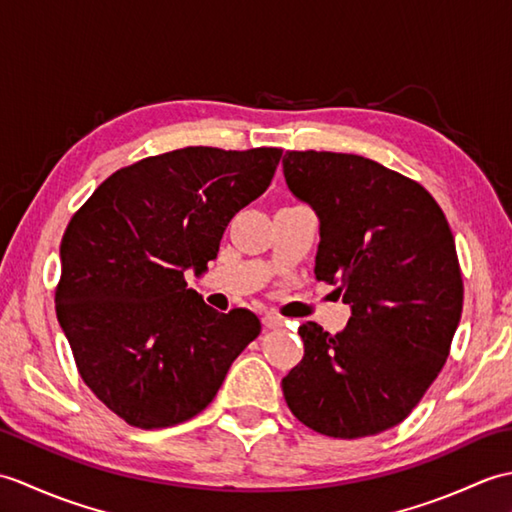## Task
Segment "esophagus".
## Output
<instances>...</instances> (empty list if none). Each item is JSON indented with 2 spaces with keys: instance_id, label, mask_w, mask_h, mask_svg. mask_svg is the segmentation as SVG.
Wrapping results in <instances>:
<instances>
[{
  "instance_id": "obj_1",
  "label": "esophagus",
  "mask_w": 512,
  "mask_h": 512,
  "mask_svg": "<svg viewBox=\"0 0 512 512\" xmlns=\"http://www.w3.org/2000/svg\"><path fill=\"white\" fill-rule=\"evenodd\" d=\"M281 325H284V319H281L279 314H273V312L264 314V328H268V330H277V328H281Z\"/></svg>"
}]
</instances>
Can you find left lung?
<instances>
[{"mask_svg":"<svg viewBox=\"0 0 512 512\" xmlns=\"http://www.w3.org/2000/svg\"><path fill=\"white\" fill-rule=\"evenodd\" d=\"M284 176L319 215L314 277L352 306L336 334L299 325L303 358L281 380L284 398L321 436H376L447 363L464 301L453 233L422 184L369 158L286 151Z\"/></svg>","mask_w":512,"mask_h":512,"instance_id":"left-lung-1","label":"left lung"}]
</instances>
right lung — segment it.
<instances>
[{
    "mask_svg": "<svg viewBox=\"0 0 512 512\" xmlns=\"http://www.w3.org/2000/svg\"><path fill=\"white\" fill-rule=\"evenodd\" d=\"M284 149L184 147L114 171L72 215L54 288L59 325L94 396L129 427L165 429L209 407L257 339L187 288L215 259L237 211L262 195Z\"/></svg>",
    "mask_w": 512,
    "mask_h": 512,
    "instance_id": "1",
    "label": "right lung"
}]
</instances>
